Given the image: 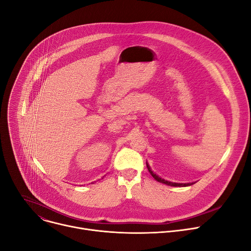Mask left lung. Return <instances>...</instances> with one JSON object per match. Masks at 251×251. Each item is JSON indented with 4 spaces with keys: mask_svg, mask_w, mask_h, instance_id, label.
I'll use <instances>...</instances> for the list:
<instances>
[{
    "mask_svg": "<svg viewBox=\"0 0 251 251\" xmlns=\"http://www.w3.org/2000/svg\"><path fill=\"white\" fill-rule=\"evenodd\" d=\"M147 168H148V170H149V172H150V174L153 177V179H155V180L158 181V182H160V183H163V184H166V185H169V186H173V187H187V186H191V185L194 184V183H186V184H183V183H173V182L167 181V180L162 179L161 177H159L157 174H155V173H153V172L151 171V167L149 166L148 162H147Z\"/></svg>",
    "mask_w": 251,
    "mask_h": 251,
    "instance_id": "left-lung-1",
    "label": "left lung"
}]
</instances>
